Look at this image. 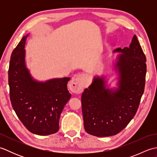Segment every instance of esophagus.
Listing matches in <instances>:
<instances>
[{
    "mask_svg": "<svg viewBox=\"0 0 157 157\" xmlns=\"http://www.w3.org/2000/svg\"><path fill=\"white\" fill-rule=\"evenodd\" d=\"M86 79L87 76L84 73H79L73 75L71 84L69 85L71 92L77 94L81 93L86 86Z\"/></svg>",
    "mask_w": 157,
    "mask_h": 157,
    "instance_id": "34e87169",
    "label": "esophagus"
}]
</instances>
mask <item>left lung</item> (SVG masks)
<instances>
[{"label":"left lung","instance_id":"obj_1","mask_svg":"<svg viewBox=\"0 0 157 157\" xmlns=\"http://www.w3.org/2000/svg\"><path fill=\"white\" fill-rule=\"evenodd\" d=\"M114 66L118 88H106L104 76H95L82 95L86 132L97 137L114 136L124 129L135 116L144 93L146 59L134 35L129 47L118 48Z\"/></svg>","mask_w":157,"mask_h":157}]
</instances>
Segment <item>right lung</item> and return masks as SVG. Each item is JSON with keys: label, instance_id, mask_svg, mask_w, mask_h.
<instances>
[{"label": "right lung", "instance_id": "obj_1", "mask_svg": "<svg viewBox=\"0 0 157 157\" xmlns=\"http://www.w3.org/2000/svg\"><path fill=\"white\" fill-rule=\"evenodd\" d=\"M23 36L13 50L9 68L10 99L13 109L24 126L33 134L47 136L59 129V119L71 98L67 90L69 78L36 81L25 65Z\"/></svg>", "mask_w": 157, "mask_h": 157}]
</instances>
